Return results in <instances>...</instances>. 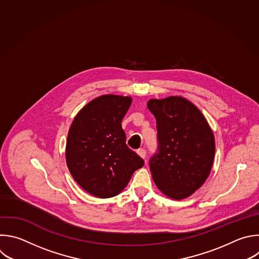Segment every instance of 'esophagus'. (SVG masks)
Masks as SVG:
<instances>
[{
	"label": "esophagus",
	"instance_id": "esophagus-1",
	"mask_svg": "<svg viewBox=\"0 0 259 259\" xmlns=\"http://www.w3.org/2000/svg\"><path fill=\"white\" fill-rule=\"evenodd\" d=\"M137 153H138V155H139L140 157H142V158H145V156H146V151H145V149H143V148H139V149L137 150Z\"/></svg>",
	"mask_w": 259,
	"mask_h": 259
}]
</instances>
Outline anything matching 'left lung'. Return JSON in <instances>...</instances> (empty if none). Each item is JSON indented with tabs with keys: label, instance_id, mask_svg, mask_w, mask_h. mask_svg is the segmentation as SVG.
<instances>
[{
	"label": "left lung",
	"instance_id": "obj_1",
	"mask_svg": "<svg viewBox=\"0 0 259 259\" xmlns=\"http://www.w3.org/2000/svg\"><path fill=\"white\" fill-rule=\"evenodd\" d=\"M156 120L157 152L149 160L156 187L176 200L192 195L206 181L213 162V133L202 113L182 97L149 100Z\"/></svg>",
	"mask_w": 259,
	"mask_h": 259
}]
</instances>
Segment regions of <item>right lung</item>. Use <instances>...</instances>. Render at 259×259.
<instances>
[{"label":"right lung","mask_w":259,"mask_h":259,"mask_svg":"<svg viewBox=\"0 0 259 259\" xmlns=\"http://www.w3.org/2000/svg\"><path fill=\"white\" fill-rule=\"evenodd\" d=\"M130 97L105 95L74 118L66 144V162L77 184L100 198L118 195L144 160L126 144L122 120Z\"/></svg>","instance_id":"1"}]
</instances>
